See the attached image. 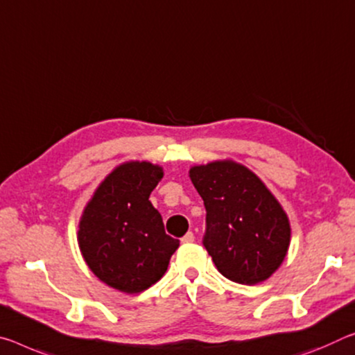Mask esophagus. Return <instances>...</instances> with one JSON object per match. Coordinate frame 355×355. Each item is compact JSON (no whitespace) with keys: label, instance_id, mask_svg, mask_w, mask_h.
Wrapping results in <instances>:
<instances>
[{"label":"esophagus","instance_id":"obj_1","mask_svg":"<svg viewBox=\"0 0 355 355\" xmlns=\"http://www.w3.org/2000/svg\"><path fill=\"white\" fill-rule=\"evenodd\" d=\"M193 241H194V234H193V232H188V234L184 235V237L182 239V243H184V245L193 243Z\"/></svg>","mask_w":355,"mask_h":355}]
</instances>
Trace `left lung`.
<instances>
[{
	"label": "left lung",
	"mask_w": 355,
	"mask_h": 355,
	"mask_svg": "<svg viewBox=\"0 0 355 355\" xmlns=\"http://www.w3.org/2000/svg\"><path fill=\"white\" fill-rule=\"evenodd\" d=\"M188 175L204 200V245L218 272L248 286L272 277L288 254L291 223L267 184L234 159L194 164Z\"/></svg>",
	"instance_id": "8db88e82"
}]
</instances>
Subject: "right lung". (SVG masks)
I'll return each mask as SVG.
<instances>
[{"label":"right lung","mask_w":355,"mask_h":355,"mask_svg":"<svg viewBox=\"0 0 355 355\" xmlns=\"http://www.w3.org/2000/svg\"><path fill=\"white\" fill-rule=\"evenodd\" d=\"M164 171L126 161L107 173L78 219L77 241L88 268L109 288L139 294L164 277L180 241L168 237L148 200Z\"/></svg>","instance_id":"add662e5"}]
</instances>
